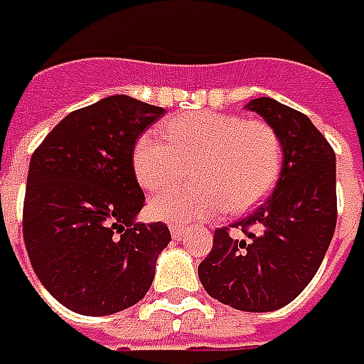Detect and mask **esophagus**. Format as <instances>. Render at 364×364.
Instances as JSON below:
<instances>
[{"mask_svg":"<svg viewBox=\"0 0 364 364\" xmlns=\"http://www.w3.org/2000/svg\"><path fill=\"white\" fill-rule=\"evenodd\" d=\"M170 233H172V239H176V241H180L182 237L186 235V229L180 228V225H170Z\"/></svg>","mask_w":364,"mask_h":364,"instance_id":"obj_1","label":"esophagus"}]
</instances>
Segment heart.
I'll use <instances>...</instances> for the list:
<instances>
[{
    "instance_id": "b5f03b06",
    "label": "heart",
    "mask_w": 364,
    "mask_h": 364,
    "mask_svg": "<svg viewBox=\"0 0 364 364\" xmlns=\"http://www.w3.org/2000/svg\"><path fill=\"white\" fill-rule=\"evenodd\" d=\"M282 154V139L269 121L194 112L139 136L133 170L141 188L159 192L190 166L192 184L159 194L149 211L170 225H194L221 211L241 213L259 203L277 182Z\"/></svg>"
}]
</instances>
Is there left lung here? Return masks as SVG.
<instances>
[{
  "mask_svg": "<svg viewBox=\"0 0 364 364\" xmlns=\"http://www.w3.org/2000/svg\"><path fill=\"white\" fill-rule=\"evenodd\" d=\"M282 139V172L264 203L233 225L215 229L198 277L211 298L241 311H274L316 277L337 223L335 153L308 115L270 97L247 104Z\"/></svg>",
  "mask_w": 364,
  "mask_h": 364,
  "instance_id": "8db88e82",
  "label": "left lung"
}]
</instances>
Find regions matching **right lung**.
Instances as JSON below:
<instances>
[{
	"label": "right lung",
	"mask_w": 364,
	"mask_h": 364,
	"mask_svg": "<svg viewBox=\"0 0 364 364\" xmlns=\"http://www.w3.org/2000/svg\"><path fill=\"white\" fill-rule=\"evenodd\" d=\"M162 107L109 95L66 115L31 156L23 237L48 292L82 316H109L145 298L168 228L135 223L145 194L133 149Z\"/></svg>",
	"instance_id": "obj_1"
}]
</instances>
